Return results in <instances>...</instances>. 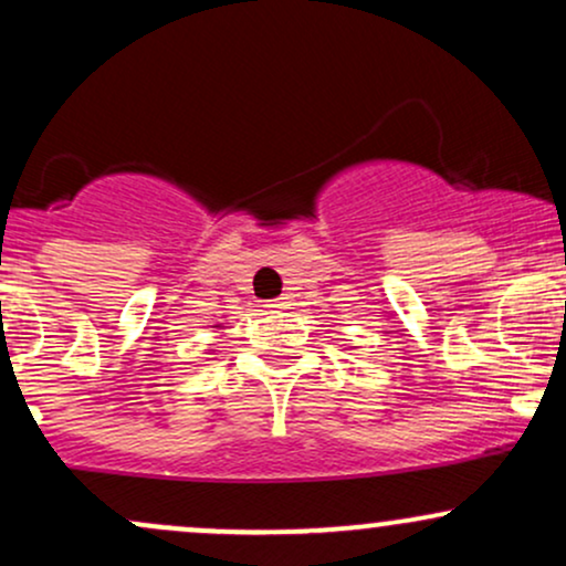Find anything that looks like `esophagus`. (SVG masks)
Wrapping results in <instances>:
<instances>
[{"label": "esophagus", "mask_w": 566, "mask_h": 566, "mask_svg": "<svg viewBox=\"0 0 566 566\" xmlns=\"http://www.w3.org/2000/svg\"><path fill=\"white\" fill-rule=\"evenodd\" d=\"M287 305H290L287 297H276V301L269 303V308H271V311H282V308H287Z\"/></svg>", "instance_id": "esophagus-1"}]
</instances>
